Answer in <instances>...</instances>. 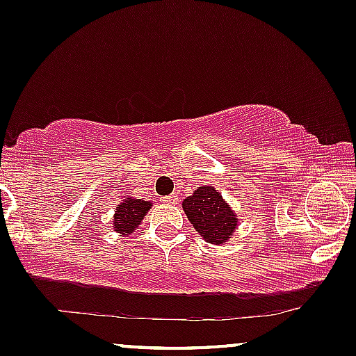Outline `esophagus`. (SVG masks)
Returning <instances> with one entry per match:
<instances>
[{"label": "esophagus", "instance_id": "1", "mask_svg": "<svg viewBox=\"0 0 356 356\" xmlns=\"http://www.w3.org/2000/svg\"><path fill=\"white\" fill-rule=\"evenodd\" d=\"M163 202H164V204H177L178 198L175 197V195H170V197H164Z\"/></svg>", "mask_w": 356, "mask_h": 356}]
</instances>
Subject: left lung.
<instances>
[{"mask_svg":"<svg viewBox=\"0 0 356 356\" xmlns=\"http://www.w3.org/2000/svg\"><path fill=\"white\" fill-rule=\"evenodd\" d=\"M195 231L210 244H225L239 225L238 213L213 186H198L181 202Z\"/></svg>","mask_w":356,"mask_h":356,"instance_id":"left-lung-1","label":"left lung"}]
</instances>
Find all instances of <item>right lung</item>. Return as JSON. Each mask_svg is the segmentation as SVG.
<instances>
[{
	"label": "right lung",
	"instance_id": "obj_1",
	"mask_svg": "<svg viewBox=\"0 0 356 356\" xmlns=\"http://www.w3.org/2000/svg\"><path fill=\"white\" fill-rule=\"evenodd\" d=\"M151 207L152 204L149 200L125 197L115 209V213H113V231L122 234V238H129L136 229H139L144 216H146Z\"/></svg>",
	"mask_w": 356,
	"mask_h": 356
}]
</instances>
